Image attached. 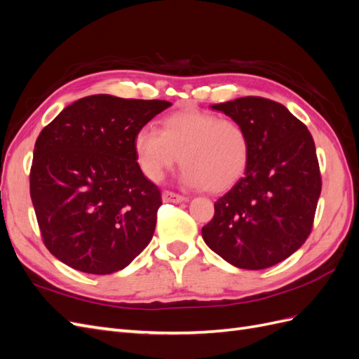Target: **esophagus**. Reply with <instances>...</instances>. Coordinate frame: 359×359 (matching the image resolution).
Masks as SVG:
<instances>
[{
  "label": "esophagus",
  "instance_id": "1",
  "mask_svg": "<svg viewBox=\"0 0 359 359\" xmlns=\"http://www.w3.org/2000/svg\"><path fill=\"white\" fill-rule=\"evenodd\" d=\"M161 199H163V202H172V203H181V202L187 201L186 196H181V194H177L173 191H168V190L161 193Z\"/></svg>",
  "mask_w": 359,
  "mask_h": 359
}]
</instances>
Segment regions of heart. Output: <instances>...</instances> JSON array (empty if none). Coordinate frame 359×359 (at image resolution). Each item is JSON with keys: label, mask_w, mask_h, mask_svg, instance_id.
I'll return each instance as SVG.
<instances>
[{"label": "heart", "mask_w": 359, "mask_h": 359, "mask_svg": "<svg viewBox=\"0 0 359 359\" xmlns=\"http://www.w3.org/2000/svg\"><path fill=\"white\" fill-rule=\"evenodd\" d=\"M133 149L148 180L160 181L181 156V181L211 191L231 187L243 177L250 160L245 128L235 119L199 109L168 115L161 130L140 127L133 137Z\"/></svg>", "instance_id": "heart-1"}]
</instances>
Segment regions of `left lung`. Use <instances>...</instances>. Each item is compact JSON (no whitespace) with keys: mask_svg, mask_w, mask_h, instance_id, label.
<instances>
[{"mask_svg":"<svg viewBox=\"0 0 359 359\" xmlns=\"http://www.w3.org/2000/svg\"><path fill=\"white\" fill-rule=\"evenodd\" d=\"M248 135L244 177L214 203L202 236L212 252L243 269L273 266L306 243L322 180L314 140L287 107L262 97L212 104Z\"/></svg>","mask_w":359,"mask_h":359,"instance_id":"1","label":"left lung"}]
</instances>
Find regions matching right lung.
Returning a JSON list of instances; mask_svg holds the SVG:
<instances>
[{"label": "right lung", "instance_id": "obj_1", "mask_svg": "<svg viewBox=\"0 0 359 359\" xmlns=\"http://www.w3.org/2000/svg\"><path fill=\"white\" fill-rule=\"evenodd\" d=\"M169 106L97 94L41 130L29 193L43 241L62 264L112 274L149 244L161 196L137 165L133 137Z\"/></svg>", "mask_w": 359, "mask_h": 359}]
</instances>
